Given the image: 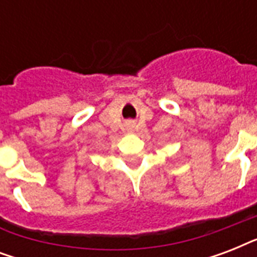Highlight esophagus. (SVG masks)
Returning a JSON list of instances; mask_svg holds the SVG:
<instances>
[{
	"label": "esophagus",
	"instance_id": "1",
	"mask_svg": "<svg viewBox=\"0 0 257 257\" xmlns=\"http://www.w3.org/2000/svg\"><path fill=\"white\" fill-rule=\"evenodd\" d=\"M132 128H133V124H128V129H129V131H132Z\"/></svg>",
	"mask_w": 257,
	"mask_h": 257
}]
</instances>
